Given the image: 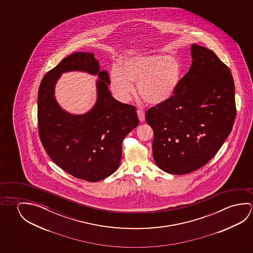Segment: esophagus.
Here are the masks:
<instances>
[{
    "instance_id": "obj_1",
    "label": "esophagus",
    "mask_w": 253,
    "mask_h": 253,
    "mask_svg": "<svg viewBox=\"0 0 253 253\" xmlns=\"http://www.w3.org/2000/svg\"><path fill=\"white\" fill-rule=\"evenodd\" d=\"M137 116H138V119L140 121L141 123L142 122H145V112L142 110V109H137Z\"/></svg>"
}]
</instances>
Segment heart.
I'll list each match as a JSON object with an SVG mask.
<instances>
[{"instance_id": "b5f03b06", "label": "heart", "mask_w": 253, "mask_h": 253, "mask_svg": "<svg viewBox=\"0 0 253 253\" xmlns=\"http://www.w3.org/2000/svg\"><path fill=\"white\" fill-rule=\"evenodd\" d=\"M182 66L173 56L134 55L123 60L110 72V86L121 102L131 100L137 83L141 98L151 105L165 103L175 94L182 79Z\"/></svg>"}]
</instances>
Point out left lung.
Instances as JSON below:
<instances>
[{"label": "left lung", "mask_w": 253, "mask_h": 253, "mask_svg": "<svg viewBox=\"0 0 253 253\" xmlns=\"http://www.w3.org/2000/svg\"><path fill=\"white\" fill-rule=\"evenodd\" d=\"M191 68L169 101L147 110L155 163L169 174L206 165L232 130L236 118L231 71L211 50L193 44Z\"/></svg>", "instance_id": "obj_1"}]
</instances>
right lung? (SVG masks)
Masks as SVG:
<instances>
[{
	"label": "right lung",
	"instance_id": "add662e5",
	"mask_svg": "<svg viewBox=\"0 0 253 253\" xmlns=\"http://www.w3.org/2000/svg\"><path fill=\"white\" fill-rule=\"evenodd\" d=\"M69 71L87 72L99 79L96 104L83 115L67 113L54 96L58 79ZM108 84V71H100L94 54L77 52L46 73L38 91V125L44 149L62 169L88 182H98L116 172L123 140L138 125L136 108L117 101Z\"/></svg>",
	"mask_w": 253,
	"mask_h": 253
}]
</instances>
